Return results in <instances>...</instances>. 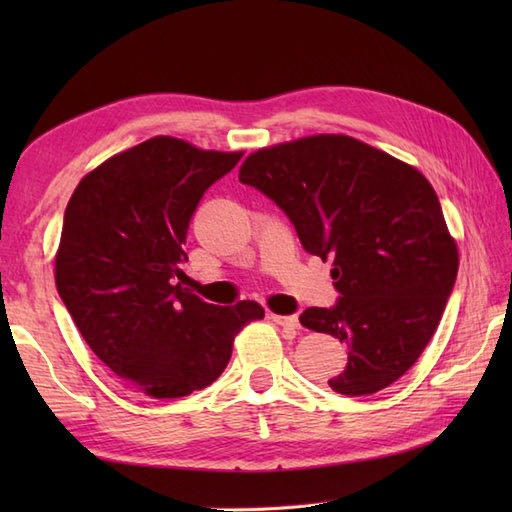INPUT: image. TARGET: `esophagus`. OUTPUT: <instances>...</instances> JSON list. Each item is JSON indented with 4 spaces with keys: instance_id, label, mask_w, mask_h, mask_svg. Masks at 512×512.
<instances>
[{
    "instance_id": "obj_1",
    "label": "esophagus",
    "mask_w": 512,
    "mask_h": 512,
    "mask_svg": "<svg viewBox=\"0 0 512 512\" xmlns=\"http://www.w3.org/2000/svg\"><path fill=\"white\" fill-rule=\"evenodd\" d=\"M270 319H273L281 328H288V330H299L301 323L299 317H281V314H270Z\"/></svg>"
}]
</instances>
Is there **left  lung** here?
Masks as SVG:
<instances>
[{"label":"left lung","instance_id":"obj_1","mask_svg":"<svg viewBox=\"0 0 512 512\" xmlns=\"http://www.w3.org/2000/svg\"><path fill=\"white\" fill-rule=\"evenodd\" d=\"M239 182L290 217L310 255L332 259L341 299L299 317L350 350L330 387L367 396L396 383L436 332L460 266L429 180L352 136L317 134L257 149Z\"/></svg>","mask_w":512,"mask_h":512}]
</instances>
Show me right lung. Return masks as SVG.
<instances>
[{
  "label": "right lung",
  "mask_w": 512,
  "mask_h": 512,
  "mask_svg": "<svg viewBox=\"0 0 512 512\" xmlns=\"http://www.w3.org/2000/svg\"><path fill=\"white\" fill-rule=\"evenodd\" d=\"M244 151L154 136L85 173L54 255L59 297L92 352L129 387L180 398L224 372L257 301L213 306L176 284L202 193Z\"/></svg>",
  "instance_id": "obj_1"
}]
</instances>
